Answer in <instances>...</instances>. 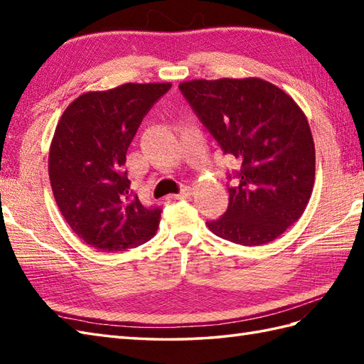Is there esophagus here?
I'll list each match as a JSON object with an SVG mask.
<instances>
[{
    "instance_id": "34e87169",
    "label": "esophagus",
    "mask_w": 364,
    "mask_h": 364,
    "mask_svg": "<svg viewBox=\"0 0 364 364\" xmlns=\"http://www.w3.org/2000/svg\"><path fill=\"white\" fill-rule=\"evenodd\" d=\"M191 194H192V189L186 186V188H183V189H181L180 194L170 196V198H172V200H181V198H188Z\"/></svg>"
}]
</instances>
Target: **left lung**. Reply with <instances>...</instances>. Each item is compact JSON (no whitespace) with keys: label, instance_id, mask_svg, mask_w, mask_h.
I'll return each mask as SVG.
<instances>
[{"label":"left lung","instance_id":"1","mask_svg":"<svg viewBox=\"0 0 364 364\" xmlns=\"http://www.w3.org/2000/svg\"><path fill=\"white\" fill-rule=\"evenodd\" d=\"M178 87L223 154L239 166L237 184L228 186V210L206 222L208 228L250 247L282 236L313 192L316 151L305 114L259 78L194 80Z\"/></svg>","mask_w":364,"mask_h":364}]
</instances>
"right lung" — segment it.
<instances>
[{
    "label": "right lung",
    "mask_w": 364,
    "mask_h": 364,
    "mask_svg": "<svg viewBox=\"0 0 364 364\" xmlns=\"http://www.w3.org/2000/svg\"><path fill=\"white\" fill-rule=\"evenodd\" d=\"M170 87L128 82L87 92L60 117L50 146L51 189L68 225L90 247L123 252L156 235L162 210L139 200L123 166L142 119Z\"/></svg>",
    "instance_id": "obj_1"
}]
</instances>
